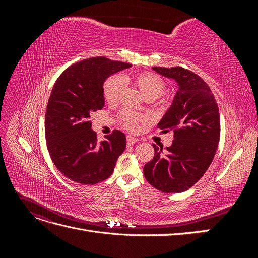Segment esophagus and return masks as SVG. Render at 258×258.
Here are the masks:
<instances>
[{
    "label": "esophagus",
    "instance_id": "1",
    "mask_svg": "<svg viewBox=\"0 0 258 258\" xmlns=\"http://www.w3.org/2000/svg\"><path fill=\"white\" fill-rule=\"evenodd\" d=\"M138 142H139V139H137L135 137H131V136L127 137V144L128 145H134V144H136Z\"/></svg>",
    "mask_w": 258,
    "mask_h": 258
}]
</instances>
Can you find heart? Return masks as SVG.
Returning a JSON list of instances; mask_svg holds the SVG:
<instances>
[{
	"instance_id": "heart-1",
	"label": "heart",
	"mask_w": 258,
	"mask_h": 258,
	"mask_svg": "<svg viewBox=\"0 0 258 258\" xmlns=\"http://www.w3.org/2000/svg\"><path fill=\"white\" fill-rule=\"evenodd\" d=\"M132 84L141 92V95L147 100L157 99L165 90V83L158 75L151 72H141L132 76L122 74L120 76H112L108 79L103 87L104 98L108 104H116L118 102L123 90L124 84ZM120 119L124 127L129 130L136 131L138 129L139 117L131 112H123Z\"/></svg>"
}]
</instances>
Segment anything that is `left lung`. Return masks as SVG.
Here are the masks:
<instances>
[{
  "mask_svg": "<svg viewBox=\"0 0 258 258\" xmlns=\"http://www.w3.org/2000/svg\"><path fill=\"white\" fill-rule=\"evenodd\" d=\"M153 70L174 80L177 91L157 127L173 131L172 145L153 144L154 158L144 166L146 181L162 192H182L204 176L212 162L221 136L218 106L200 76L182 67Z\"/></svg>",
  "mask_w": 258,
  "mask_h": 258,
  "instance_id": "obj_1",
  "label": "left lung"
}]
</instances>
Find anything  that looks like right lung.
<instances>
[{"label": "right lung", "mask_w": 258, "mask_h": 258, "mask_svg": "<svg viewBox=\"0 0 258 258\" xmlns=\"http://www.w3.org/2000/svg\"><path fill=\"white\" fill-rule=\"evenodd\" d=\"M130 67L105 57L89 58L69 67L53 85L45 115L46 142L54 166L75 183L93 185L110 177L126 148L119 130L99 142L89 117L104 106L107 77Z\"/></svg>", "instance_id": "add662e5"}]
</instances>
